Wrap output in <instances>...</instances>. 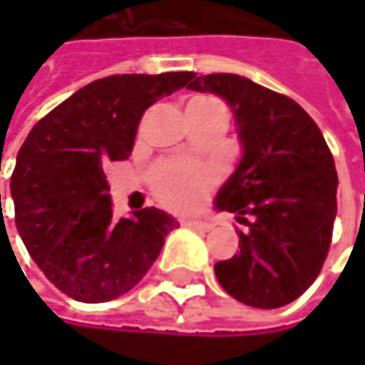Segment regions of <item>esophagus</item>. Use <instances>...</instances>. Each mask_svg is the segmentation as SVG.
Masks as SVG:
<instances>
[{
    "label": "esophagus",
    "instance_id": "1",
    "mask_svg": "<svg viewBox=\"0 0 365 365\" xmlns=\"http://www.w3.org/2000/svg\"><path fill=\"white\" fill-rule=\"evenodd\" d=\"M187 228H194V230H200V232H207V230H211L213 226L211 224H207V222H200V220H187V222H183Z\"/></svg>",
    "mask_w": 365,
    "mask_h": 365
}]
</instances>
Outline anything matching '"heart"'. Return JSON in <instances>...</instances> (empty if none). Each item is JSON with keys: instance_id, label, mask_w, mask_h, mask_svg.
Returning <instances> with one entry per match:
<instances>
[{"instance_id": "b5f03b06", "label": "heart", "mask_w": 365, "mask_h": 365, "mask_svg": "<svg viewBox=\"0 0 365 365\" xmlns=\"http://www.w3.org/2000/svg\"><path fill=\"white\" fill-rule=\"evenodd\" d=\"M194 103L217 101L213 97H194ZM211 187V173L198 165L187 163H167L154 173V192L171 209L187 211L198 207Z\"/></svg>"}]
</instances>
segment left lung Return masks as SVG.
<instances>
[{"instance_id":"1","label":"left lung","mask_w":365,"mask_h":365,"mask_svg":"<svg viewBox=\"0 0 365 365\" xmlns=\"http://www.w3.org/2000/svg\"><path fill=\"white\" fill-rule=\"evenodd\" d=\"M187 88L230 106L243 148L213 205L237 213L247 230L241 252L215 264V277L247 307H285L311 287L328 255L338 187L328 143L294 99L247 78L194 73Z\"/></svg>"}]
</instances>
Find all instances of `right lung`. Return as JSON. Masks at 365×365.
Wrapping results in <instances>:
<instances>
[{"label": "right lung", "mask_w": 365, "mask_h": 365, "mask_svg": "<svg viewBox=\"0 0 365 365\" xmlns=\"http://www.w3.org/2000/svg\"><path fill=\"white\" fill-rule=\"evenodd\" d=\"M192 71L95 80L31 128L10 180L19 235L39 270L78 302L133 289L180 224L148 207L113 217L103 165L133 152L143 111L192 80Z\"/></svg>", "instance_id": "1"}]
</instances>
